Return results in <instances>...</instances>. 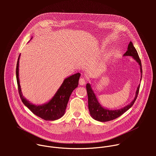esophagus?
Wrapping results in <instances>:
<instances>
[{"label":"esophagus","mask_w":156,"mask_h":156,"mask_svg":"<svg viewBox=\"0 0 156 156\" xmlns=\"http://www.w3.org/2000/svg\"><path fill=\"white\" fill-rule=\"evenodd\" d=\"M86 80H85L84 78H80V80H79V83H80V84L81 85V86L84 85V84H86Z\"/></svg>","instance_id":"esophagus-1"}]
</instances>
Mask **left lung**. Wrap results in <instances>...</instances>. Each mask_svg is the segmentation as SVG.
Returning a JSON list of instances; mask_svg holds the SVG:
<instances>
[{"label": "left lung", "instance_id": "8db88e82", "mask_svg": "<svg viewBox=\"0 0 156 156\" xmlns=\"http://www.w3.org/2000/svg\"><path fill=\"white\" fill-rule=\"evenodd\" d=\"M123 56H129L132 57V58L134 59L140 65V72H141V80L142 78V66H141V62L140 59L138 54L135 49V48L133 46L132 42H129L127 51L123 54ZM140 84L138 85L135 94V96L134 99H133L129 104L125 106L123 108H121L120 109H115V110H110L108 108H104L102 107L101 104L99 102L97 97L94 93V91L93 90L91 85L90 83H87L86 84V90H87V97H88V108L89 111L92 118H93L94 120L105 122L114 120L120 116H121L123 114H124L126 111H127L128 109H129L132 105L134 104L140 90Z\"/></svg>", "mask_w": 156, "mask_h": 156}]
</instances>
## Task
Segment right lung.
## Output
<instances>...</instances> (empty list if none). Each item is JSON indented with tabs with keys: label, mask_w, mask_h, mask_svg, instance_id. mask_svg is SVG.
Returning a JSON list of instances; mask_svg holds the SVG:
<instances>
[{
	"label": "right lung",
	"mask_w": 156,
	"mask_h": 156,
	"mask_svg": "<svg viewBox=\"0 0 156 156\" xmlns=\"http://www.w3.org/2000/svg\"><path fill=\"white\" fill-rule=\"evenodd\" d=\"M20 57V55L17 61L16 76L18 92L22 102L34 114L44 120L54 121L60 119L65 114L72 93L78 87L80 76H81L80 73H77L66 78L53 98L48 102L42 105H34L25 99L22 94L19 80Z\"/></svg>",
	"instance_id": "obj_1"
}]
</instances>
